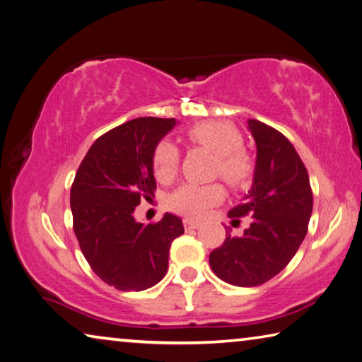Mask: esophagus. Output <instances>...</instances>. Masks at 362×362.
Returning a JSON list of instances; mask_svg holds the SVG:
<instances>
[{
  "label": "esophagus",
  "instance_id": "esophagus-1",
  "mask_svg": "<svg viewBox=\"0 0 362 362\" xmlns=\"http://www.w3.org/2000/svg\"><path fill=\"white\" fill-rule=\"evenodd\" d=\"M185 227L187 230L199 229V227H202V223H199V221H192V219H185Z\"/></svg>",
  "mask_w": 362,
  "mask_h": 362
}]
</instances>
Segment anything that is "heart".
Masks as SVG:
<instances>
[{
  "instance_id": "1",
  "label": "heart",
  "mask_w": 362,
  "mask_h": 362,
  "mask_svg": "<svg viewBox=\"0 0 362 362\" xmlns=\"http://www.w3.org/2000/svg\"><path fill=\"white\" fill-rule=\"evenodd\" d=\"M189 141L204 146L213 151L218 157L214 165V173L232 187H245L251 181L255 173V165L243 144V136L237 127L223 120H206L191 127L187 130ZM154 175L160 182L173 180L180 168V149L170 139H162L156 146L152 156ZM226 197L224 187L219 182L211 185H194L189 182L168 197L171 210L185 214L187 218H205L213 206L219 205Z\"/></svg>"
}]
</instances>
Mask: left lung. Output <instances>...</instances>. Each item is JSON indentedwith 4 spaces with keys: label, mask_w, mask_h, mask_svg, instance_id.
<instances>
[{
    "label": "left lung",
    "mask_w": 362,
    "mask_h": 362,
    "mask_svg": "<svg viewBox=\"0 0 362 362\" xmlns=\"http://www.w3.org/2000/svg\"><path fill=\"white\" fill-rule=\"evenodd\" d=\"M257 157L251 191L229 218L251 214L242 237L226 232L223 246L210 255L221 280L233 286H259L280 274L307 235L313 194L305 165L289 139L267 124L248 120Z\"/></svg>",
    "instance_id": "8db88e82"
}]
</instances>
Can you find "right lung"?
Segmentation results:
<instances>
[{"label":"right lung","mask_w":362,"mask_h":362,"mask_svg":"<svg viewBox=\"0 0 362 362\" xmlns=\"http://www.w3.org/2000/svg\"><path fill=\"white\" fill-rule=\"evenodd\" d=\"M175 119L138 117L105 133L81 162L71 186L73 229L88 265L120 291H144L168 269L170 245L185 233L165 213L156 224L133 218L141 199L154 195L152 156Z\"/></svg>","instance_id":"1"}]
</instances>
